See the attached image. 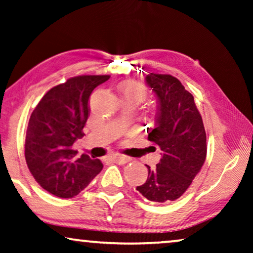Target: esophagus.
Returning <instances> with one entry per match:
<instances>
[{"instance_id":"esophagus-1","label":"esophagus","mask_w":253,"mask_h":253,"mask_svg":"<svg viewBox=\"0 0 253 253\" xmlns=\"http://www.w3.org/2000/svg\"><path fill=\"white\" fill-rule=\"evenodd\" d=\"M108 159L112 160V161H114V162L119 163V164H126V163H127V162H129V161H130L129 157L123 156V155H118V154H115V155L109 156Z\"/></svg>"}]
</instances>
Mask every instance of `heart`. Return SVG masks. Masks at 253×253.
Instances as JSON below:
<instances>
[{
    "label": "heart",
    "mask_w": 253,
    "mask_h": 253,
    "mask_svg": "<svg viewBox=\"0 0 253 253\" xmlns=\"http://www.w3.org/2000/svg\"><path fill=\"white\" fill-rule=\"evenodd\" d=\"M119 92L122 99H137L141 101L146 96L144 84L138 81H126L119 85Z\"/></svg>",
    "instance_id": "1"
}]
</instances>
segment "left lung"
Listing matches in <instances>:
<instances>
[{
	"mask_svg": "<svg viewBox=\"0 0 253 253\" xmlns=\"http://www.w3.org/2000/svg\"><path fill=\"white\" fill-rule=\"evenodd\" d=\"M157 97L155 124L148 140L161 149V160L137 190L156 203L174 201L186 192L207 157V134L194 97L178 79L168 74L146 76Z\"/></svg>",
	"mask_w": 253,
	"mask_h": 253,
	"instance_id": "1",
	"label": "left lung"
}]
</instances>
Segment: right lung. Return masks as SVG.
<instances>
[{
	"label": "right lung",
	"instance_id": "obj_1",
	"mask_svg": "<svg viewBox=\"0 0 253 253\" xmlns=\"http://www.w3.org/2000/svg\"><path fill=\"white\" fill-rule=\"evenodd\" d=\"M109 75H81L52 87L33 111L25 140V159L38 184L61 199L76 196L102 170L73 145L82 138L89 116V98Z\"/></svg>",
	"mask_w": 253,
	"mask_h": 253
}]
</instances>
